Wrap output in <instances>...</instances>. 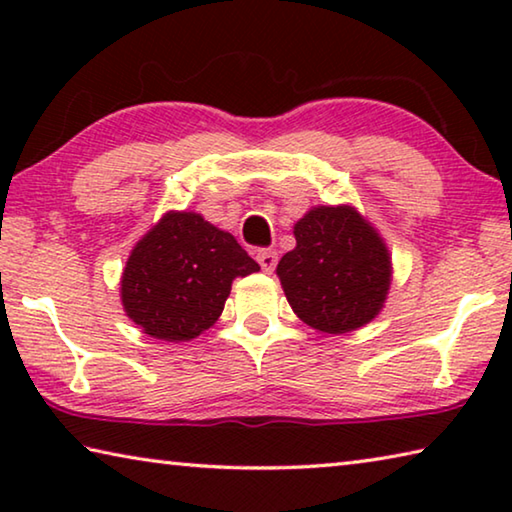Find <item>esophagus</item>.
Returning a JSON list of instances; mask_svg holds the SVG:
<instances>
[{
	"label": "esophagus",
	"mask_w": 512,
	"mask_h": 512,
	"mask_svg": "<svg viewBox=\"0 0 512 512\" xmlns=\"http://www.w3.org/2000/svg\"><path fill=\"white\" fill-rule=\"evenodd\" d=\"M257 262H259V266H262L264 273H273L275 264H277V253L275 250H259Z\"/></svg>",
	"instance_id": "1"
}]
</instances>
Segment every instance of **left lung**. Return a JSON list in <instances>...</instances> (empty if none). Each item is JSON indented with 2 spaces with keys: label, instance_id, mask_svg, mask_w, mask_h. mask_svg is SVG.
Wrapping results in <instances>:
<instances>
[{
  "label": "left lung",
  "instance_id": "1",
  "mask_svg": "<svg viewBox=\"0 0 512 512\" xmlns=\"http://www.w3.org/2000/svg\"><path fill=\"white\" fill-rule=\"evenodd\" d=\"M296 248L275 273L302 323L323 334L354 332L379 316L393 262L375 225L352 205H316L293 225Z\"/></svg>",
  "mask_w": 512,
  "mask_h": 512
}]
</instances>
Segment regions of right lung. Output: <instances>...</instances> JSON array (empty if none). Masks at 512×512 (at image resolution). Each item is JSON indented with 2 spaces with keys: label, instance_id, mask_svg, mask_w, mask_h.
<instances>
[{
  "label": "right lung",
  "instance_id": "1",
  "mask_svg": "<svg viewBox=\"0 0 512 512\" xmlns=\"http://www.w3.org/2000/svg\"><path fill=\"white\" fill-rule=\"evenodd\" d=\"M259 264L198 212L169 210L133 246L121 273L126 316L153 339L192 341L219 320L232 280Z\"/></svg>",
  "mask_w": 512,
  "mask_h": 512
}]
</instances>
